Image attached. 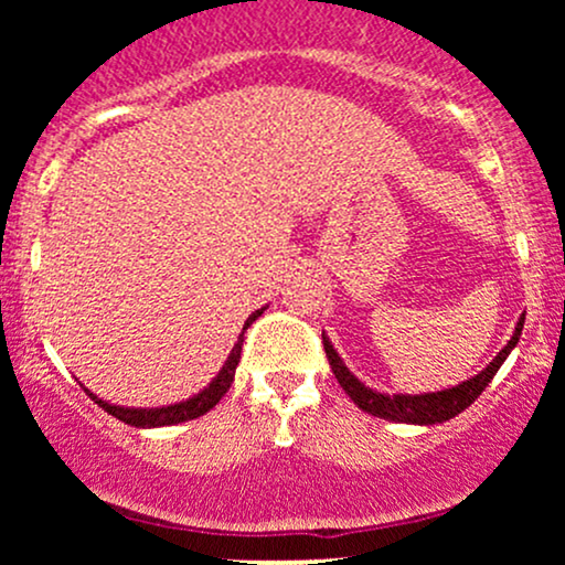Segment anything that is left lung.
<instances>
[{
	"label": "left lung",
	"instance_id": "8db88e82",
	"mask_svg": "<svg viewBox=\"0 0 565 565\" xmlns=\"http://www.w3.org/2000/svg\"><path fill=\"white\" fill-rule=\"evenodd\" d=\"M523 321H526V313L518 319L515 332H512L508 345L499 350V353L494 355V361H491V364L486 366L481 374L459 382V385H454V387H444V391H438V393H419V395H408V393L391 395V393H377L374 387H366L364 382L355 377V374L345 366V361L340 359V353L334 350L332 340H329L327 334H321V337H323V350H327L329 366H332L337 382H340L342 391L350 395V401H353L355 406L364 408L366 414H374V417H380V419H391V423L438 425V423H446V419L457 417L459 412H465V408H468L472 401H476L478 395L486 391V385L494 380L499 366L504 364V359H508V355L512 353V348H515L518 340H521Z\"/></svg>",
	"mask_w": 565,
	"mask_h": 565
}]
</instances>
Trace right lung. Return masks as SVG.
Here are the masks:
<instances>
[{"label": "right lung", "mask_w": 565, "mask_h": 565, "mask_svg": "<svg viewBox=\"0 0 565 565\" xmlns=\"http://www.w3.org/2000/svg\"><path fill=\"white\" fill-rule=\"evenodd\" d=\"M263 310H255V313L249 316V319L244 321V329L242 334H238L236 345H233L228 361H225L223 369L217 372V377L210 382V385L204 387V391H199L196 395H191V398L180 401V404H170V406H157V408H135V406H116V404H108V401L97 398L95 393H89L87 387L84 391L89 393V398L95 401L97 406L106 408L108 414L116 419H121L125 425H132V427H164V425H178V423H188V419H196L201 414H206L210 408H215L220 404V398H223L225 393H228L231 382H233V374H236V366H238V359H242V345H244V332L252 327V321H257V316H263Z\"/></svg>", "instance_id": "obj_1"}]
</instances>
